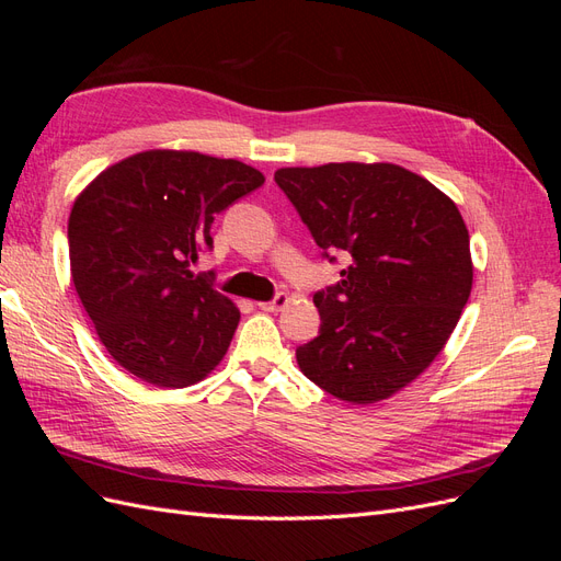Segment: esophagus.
Returning <instances> with one entry per match:
<instances>
[{"mask_svg": "<svg viewBox=\"0 0 561 561\" xmlns=\"http://www.w3.org/2000/svg\"><path fill=\"white\" fill-rule=\"evenodd\" d=\"M287 304H290V297H287L285 293H280V295H276V297L271 299V301H262V304H260V309H262V311L276 313V311H283V309L287 307Z\"/></svg>", "mask_w": 561, "mask_h": 561, "instance_id": "1", "label": "esophagus"}]
</instances>
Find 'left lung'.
<instances>
[{
	"label": "left lung",
	"mask_w": 561,
	"mask_h": 561,
	"mask_svg": "<svg viewBox=\"0 0 561 561\" xmlns=\"http://www.w3.org/2000/svg\"><path fill=\"white\" fill-rule=\"evenodd\" d=\"M274 178L316 243L351 260L313 295L320 334L297 348L304 377L351 404L400 393L445 348L472 290L456 203L396 163L297 165Z\"/></svg>",
	"instance_id": "8db88e82"
}]
</instances>
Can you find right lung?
Masks as SVG:
<instances>
[{
	"label": "right lung",
	"instance_id": "right-lung-1",
	"mask_svg": "<svg viewBox=\"0 0 561 561\" xmlns=\"http://www.w3.org/2000/svg\"><path fill=\"white\" fill-rule=\"evenodd\" d=\"M264 184L243 161L147 149L93 178L67 239L77 295L98 339L133 377L186 388L222 363L241 311L190 268L217 213Z\"/></svg>",
	"mask_w": 561,
	"mask_h": 561
}]
</instances>
